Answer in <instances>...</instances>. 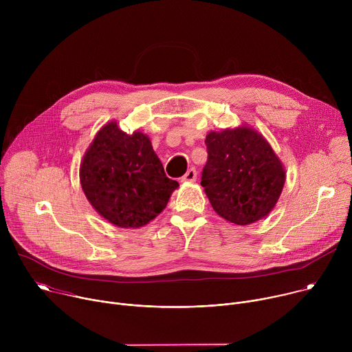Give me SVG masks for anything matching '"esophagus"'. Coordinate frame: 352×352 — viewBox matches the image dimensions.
<instances>
[{"instance_id": "34e87169", "label": "esophagus", "mask_w": 352, "mask_h": 352, "mask_svg": "<svg viewBox=\"0 0 352 352\" xmlns=\"http://www.w3.org/2000/svg\"><path fill=\"white\" fill-rule=\"evenodd\" d=\"M196 175H197V173H196V170L192 167V168H189V170L186 171V174L181 178V181H182V182H193V181L196 179Z\"/></svg>"}]
</instances>
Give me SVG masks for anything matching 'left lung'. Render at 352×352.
Returning a JSON list of instances; mask_svg holds the SVG:
<instances>
[{
  "label": "left lung",
  "mask_w": 352,
  "mask_h": 352,
  "mask_svg": "<svg viewBox=\"0 0 352 352\" xmlns=\"http://www.w3.org/2000/svg\"><path fill=\"white\" fill-rule=\"evenodd\" d=\"M200 185L214 212L238 226L255 223L276 206L285 173L270 144L249 128L210 132Z\"/></svg>",
  "instance_id": "1"
}]
</instances>
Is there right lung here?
Returning a JSON list of instances; mask_svg holds the SVG:
<instances>
[{
  "instance_id": "add662e5",
  "label": "right lung",
  "mask_w": 352,
  "mask_h": 352,
  "mask_svg": "<svg viewBox=\"0 0 352 352\" xmlns=\"http://www.w3.org/2000/svg\"><path fill=\"white\" fill-rule=\"evenodd\" d=\"M82 189L91 206L122 228H138L162 213L179 185L168 178L148 138L103 126L80 164Z\"/></svg>"
}]
</instances>
